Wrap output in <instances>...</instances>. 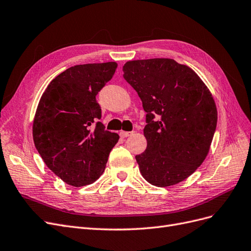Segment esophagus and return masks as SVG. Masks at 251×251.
<instances>
[{
  "mask_svg": "<svg viewBox=\"0 0 251 251\" xmlns=\"http://www.w3.org/2000/svg\"><path fill=\"white\" fill-rule=\"evenodd\" d=\"M133 134V131H120V136L121 137H128V136H130V135H132Z\"/></svg>",
  "mask_w": 251,
  "mask_h": 251,
  "instance_id": "obj_1",
  "label": "esophagus"
}]
</instances>
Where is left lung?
Here are the masks:
<instances>
[{
	"label": "left lung",
	"mask_w": 251,
	"mask_h": 251,
	"mask_svg": "<svg viewBox=\"0 0 251 251\" xmlns=\"http://www.w3.org/2000/svg\"><path fill=\"white\" fill-rule=\"evenodd\" d=\"M123 76L147 113V149L135 159L146 181L168 187L188 178L207 157L217 124L211 92L173 59L129 61Z\"/></svg>",
	"instance_id": "obj_1"
}]
</instances>
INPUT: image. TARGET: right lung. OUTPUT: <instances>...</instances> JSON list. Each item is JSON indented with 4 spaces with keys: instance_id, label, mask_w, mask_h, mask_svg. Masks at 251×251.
<instances>
[{
    "instance_id": "right-lung-1",
    "label": "right lung",
    "mask_w": 251,
    "mask_h": 251,
    "mask_svg": "<svg viewBox=\"0 0 251 251\" xmlns=\"http://www.w3.org/2000/svg\"><path fill=\"white\" fill-rule=\"evenodd\" d=\"M116 62L83 64L54 77L42 94L33 122L37 151L48 168L74 187L94 183L104 172L119 135L99 120L98 92L115 74Z\"/></svg>"
}]
</instances>
